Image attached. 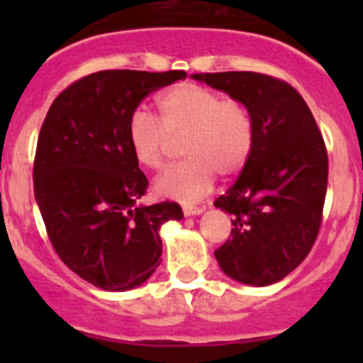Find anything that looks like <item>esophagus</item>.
I'll use <instances>...</instances> for the list:
<instances>
[{
  "instance_id": "1",
  "label": "esophagus",
  "mask_w": 363,
  "mask_h": 363,
  "mask_svg": "<svg viewBox=\"0 0 363 363\" xmlns=\"http://www.w3.org/2000/svg\"><path fill=\"white\" fill-rule=\"evenodd\" d=\"M203 213L201 207H194V205H184V214L185 216H196V214Z\"/></svg>"
}]
</instances>
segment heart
<instances>
[{
  "label": "heart",
  "instance_id": "heart-1",
  "mask_svg": "<svg viewBox=\"0 0 363 363\" xmlns=\"http://www.w3.org/2000/svg\"><path fill=\"white\" fill-rule=\"evenodd\" d=\"M160 121L143 108L129 120V145L134 160L149 171H160L184 143L187 158L156 182L160 194L174 200H198L216 178L238 174L255 145V121L243 101L196 83H182L158 98Z\"/></svg>",
  "mask_w": 363,
  "mask_h": 363
}]
</instances>
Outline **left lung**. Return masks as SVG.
<instances>
[{
    "label": "left lung",
    "instance_id": "obj_1",
    "mask_svg": "<svg viewBox=\"0 0 363 363\" xmlns=\"http://www.w3.org/2000/svg\"><path fill=\"white\" fill-rule=\"evenodd\" d=\"M194 79L249 107L255 145L242 174L214 205L233 214L230 238L214 251L221 271L271 285L306 259L322 227L329 160L300 92L258 72H203Z\"/></svg>",
    "mask_w": 363,
    "mask_h": 363
}]
</instances>
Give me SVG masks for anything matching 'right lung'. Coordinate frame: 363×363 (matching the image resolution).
<instances>
[{"label":"right lung","instance_id":"add662e5","mask_svg":"<svg viewBox=\"0 0 363 363\" xmlns=\"http://www.w3.org/2000/svg\"><path fill=\"white\" fill-rule=\"evenodd\" d=\"M184 70H99L70 83L50 105L34 156V196L54 251L105 291L142 285L162 256L160 227L182 220L176 201L138 205L149 179L129 145V120Z\"/></svg>","mask_w":363,"mask_h":363}]
</instances>
